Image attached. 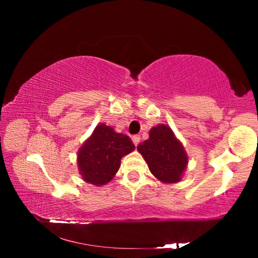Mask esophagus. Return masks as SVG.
Here are the masks:
<instances>
[{"mask_svg": "<svg viewBox=\"0 0 258 258\" xmlns=\"http://www.w3.org/2000/svg\"><path fill=\"white\" fill-rule=\"evenodd\" d=\"M140 140H141V138H140V135H133L132 137V141L135 145V147H138V145L140 143Z\"/></svg>", "mask_w": 258, "mask_h": 258, "instance_id": "obj_1", "label": "esophagus"}]
</instances>
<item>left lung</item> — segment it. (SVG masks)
<instances>
[{
  "label": "left lung",
  "mask_w": 258,
  "mask_h": 258,
  "mask_svg": "<svg viewBox=\"0 0 258 258\" xmlns=\"http://www.w3.org/2000/svg\"><path fill=\"white\" fill-rule=\"evenodd\" d=\"M138 151L157 180L169 184L182 180L189 158L169 126H154L149 132V139L138 146Z\"/></svg>",
  "instance_id": "obj_1"
}]
</instances>
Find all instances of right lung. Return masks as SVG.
Instances as JSON below:
<instances>
[{
	"label": "right lung",
	"instance_id": "1",
	"mask_svg": "<svg viewBox=\"0 0 258 258\" xmlns=\"http://www.w3.org/2000/svg\"><path fill=\"white\" fill-rule=\"evenodd\" d=\"M135 149L126 134L111 126L99 124L77 152V166L82 178L101 186L110 182L120 167V160Z\"/></svg>",
	"mask_w": 258,
	"mask_h": 258
}]
</instances>
